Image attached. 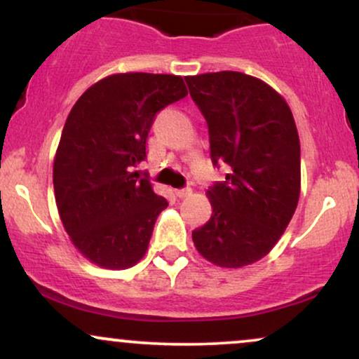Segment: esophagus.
<instances>
[{
	"instance_id": "1",
	"label": "esophagus",
	"mask_w": 359,
	"mask_h": 359,
	"mask_svg": "<svg viewBox=\"0 0 359 359\" xmlns=\"http://www.w3.org/2000/svg\"><path fill=\"white\" fill-rule=\"evenodd\" d=\"M190 192H192V189H189V187H184V189H175V195L179 198H184V197H187V195H190Z\"/></svg>"
}]
</instances>
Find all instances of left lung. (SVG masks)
Segmentation results:
<instances>
[{
  "mask_svg": "<svg viewBox=\"0 0 359 359\" xmlns=\"http://www.w3.org/2000/svg\"><path fill=\"white\" fill-rule=\"evenodd\" d=\"M205 117L212 164L229 167L207 195L212 217L192 232L198 253L225 269L260 260L278 242L300 197V139L285 99L237 71L185 78Z\"/></svg>",
  "mask_w": 359,
  "mask_h": 359,
  "instance_id": "left-lung-1",
  "label": "left lung"
}]
</instances>
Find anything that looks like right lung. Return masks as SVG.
Masks as SVG:
<instances>
[{
	"mask_svg": "<svg viewBox=\"0 0 359 359\" xmlns=\"http://www.w3.org/2000/svg\"><path fill=\"white\" fill-rule=\"evenodd\" d=\"M187 96L184 79L127 72L99 81L71 109L54 158L59 217L72 243L104 269L144 257L169 202L135 170L147 158L154 117Z\"/></svg>",
	"mask_w": 359,
	"mask_h": 359,
	"instance_id": "add662e5",
	"label": "right lung"
}]
</instances>
